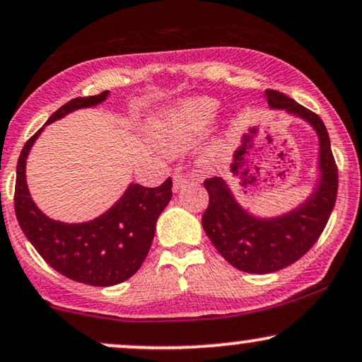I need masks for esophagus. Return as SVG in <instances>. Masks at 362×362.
<instances>
[{"instance_id": "esophagus-1", "label": "esophagus", "mask_w": 362, "mask_h": 362, "mask_svg": "<svg viewBox=\"0 0 362 362\" xmlns=\"http://www.w3.org/2000/svg\"><path fill=\"white\" fill-rule=\"evenodd\" d=\"M187 184H189V178H187L184 173H173V190H175V192Z\"/></svg>"}]
</instances>
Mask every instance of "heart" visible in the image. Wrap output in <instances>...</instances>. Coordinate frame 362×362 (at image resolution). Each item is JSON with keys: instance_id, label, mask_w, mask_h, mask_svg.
<instances>
[{"instance_id": "heart-1", "label": "heart", "mask_w": 362, "mask_h": 362, "mask_svg": "<svg viewBox=\"0 0 362 362\" xmlns=\"http://www.w3.org/2000/svg\"><path fill=\"white\" fill-rule=\"evenodd\" d=\"M216 112V99H189V101L178 104L172 111L165 112L160 119H156L151 126V134L167 150H180L212 123Z\"/></svg>"}]
</instances>
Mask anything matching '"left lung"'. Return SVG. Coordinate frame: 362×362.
<instances>
[{"label": "left lung", "mask_w": 362, "mask_h": 362, "mask_svg": "<svg viewBox=\"0 0 362 362\" xmlns=\"http://www.w3.org/2000/svg\"><path fill=\"white\" fill-rule=\"evenodd\" d=\"M267 99L269 107L302 117L317 132L320 180L313 194L288 214L261 219L239 206L224 178L204 180L209 192V206L202 216L204 230L229 264L258 275L290 267L315 245L335 206L339 187L337 165L320 117L278 90L268 89Z\"/></svg>", "instance_id": "8db88e82"}]
</instances>
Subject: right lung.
Wrapping results in <instances>:
<instances>
[{
	"label": "right lung",
	"instance_id": "obj_1",
	"mask_svg": "<svg viewBox=\"0 0 362 362\" xmlns=\"http://www.w3.org/2000/svg\"><path fill=\"white\" fill-rule=\"evenodd\" d=\"M107 90L71 99L49 117L54 123L69 112L101 104ZM40 128L25 143L16 165L15 212L25 236L38 255L60 275L93 286H112L138 272L148 256L158 216L172 199V178L160 187L132 184L110 211L82 224L49 219L30 197L25 165Z\"/></svg>",
	"mask_w": 362,
	"mask_h": 362
}]
</instances>
